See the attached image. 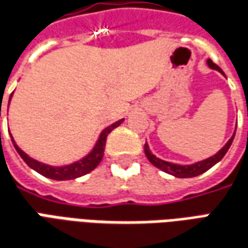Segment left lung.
<instances>
[{
    "instance_id": "obj_1",
    "label": "left lung",
    "mask_w": 248,
    "mask_h": 248,
    "mask_svg": "<svg viewBox=\"0 0 248 248\" xmlns=\"http://www.w3.org/2000/svg\"><path fill=\"white\" fill-rule=\"evenodd\" d=\"M207 64H208L209 68L219 71L221 75H224V72L221 71L220 67H219V65H216L211 59L207 60ZM235 131H236V129H235ZM235 131H233L232 137L228 140V142H227L226 145H224V146H223L217 153L214 154V155H212V157H209V158H205V160H202V161H197V162H195V164H190V165H180V164H173V162H169V161L161 160V158L155 157V155L150 152L148 143H145V154H146L148 160L150 161L155 168H158V169H161L162 172L168 173V174H172V176L178 178L196 177V176H199V174L207 172V170L211 169L214 165H216V164H217V162H219V161L226 155V153L228 152V149H230V146H231V143H232L233 141Z\"/></svg>"
}]
</instances>
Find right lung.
Masks as SVG:
<instances>
[{"instance_id":"obj_1","label":"right lung","mask_w":248,"mask_h":248,"mask_svg":"<svg viewBox=\"0 0 248 248\" xmlns=\"http://www.w3.org/2000/svg\"><path fill=\"white\" fill-rule=\"evenodd\" d=\"M12 95H10L9 102L10 99H12ZM122 122H124V119H119L115 124H110L108 127H106L105 130H102V133H100V136L99 138H98L96 143H95V146L86 157H83L82 160L76 161V162H72L70 165L64 166L46 165V164H43V162H40V161L34 160V158L29 157L25 152H22L21 149L17 146V143H16V141L13 140L12 134H10V138H12V142H13V145H15L17 153L20 154V157L27 162V165L29 166V168H32L33 170H36V172L40 173V174H43L44 177L52 178V180H59V181H64V180H74V178L82 177V176L87 174V173H90L91 170H94L95 168L99 165V162L102 161V158H103V153H105V145H106L107 136H108L115 127H118Z\"/></svg>"}]
</instances>
